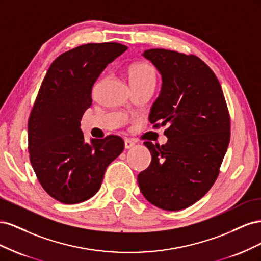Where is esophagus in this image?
Instances as JSON below:
<instances>
[{
  "instance_id": "obj_1",
  "label": "esophagus",
  "mask_w": 261,
  "mask_h": 261,
  "mask_svg": "<svg viewBox=\"0 0 261 261\" xmlns=\"http://www.w3.org/2000/svg\"><path fill=\"white\" fill-rule=\"evenodd\" d=\"M124 146H125V149H130V148L135 146V143H134V141H132V140H129V139H125Z\"/></svg>"
}]
</instances>
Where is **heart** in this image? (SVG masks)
I'll return each mask as SVG.
<instances>
[{
  "mask_svg": "<svg viewBox=\"0 0 261 261\" xmlns=\"http://www.w3.org/2000/svg\"><path fill=\"white\" fill-rule=\"evenodd\" d=\"M127 76L133 89L141 88V87L154 88L155 86V70L149 63H133L127 68Z\"/></svg>",
  "mask_w": 261,
  "mask_h": 261,
  "instance_id": "1",
  "label": "heart"
}]
</instances>
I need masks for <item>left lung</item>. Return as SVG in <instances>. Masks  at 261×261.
Returning <instances> with one entry per match:
<instances>
[{"label":"left lung","instance_id":"8db88e82","mask_svg":"<svg viewBox=\"0 0 261 261\" xmlns=\"http://www.w3.org/2000/svg\"><path fill=\"white\" fill-rule=\"evenodd\" d=\"M143 55L162 77L149 121L155 128L168 125V143H144L151 163L138 174V185L150 203L178 211L216 181L230 143V115L217 76L199 58L165 49Z\"/></svg>","mask_w":261,"mask_h":261}]
</instances>
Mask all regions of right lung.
Returning a JSON list of instances; mask_svg holds the SVG:
<instances>
[{"mask_svg":"<svg viewBox=\"0 0 261 261\" xmlns=\"http://www.w3.org/2000/svg\"><path fill=\"white\" fill-rule=\"evenodd\" d=\"M127 46L87 43L61 54L49 67L28 121V150L38 180L52 198L80 203L100 189L108 165L124 141L110 135L86 143L81 129L91 91L108 64Z\"/></svg>","mask_w":261,"mask_h":261,"instance_id":"right-lung-1","label":"right lung"}]
</instances>
